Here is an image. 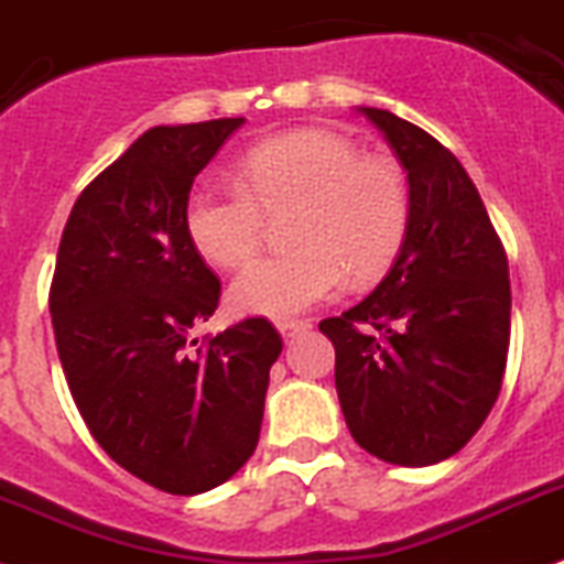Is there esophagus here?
Returning a JSON list of instances; mask_svg holds the SVG:
<instances>
[{"label":"esophagus","instance_id":"34e87169","mask_svg":"<svg viewBox=\"0 0 564 564\" xmlns=\"http://www.w3.org/2000/svg\"><path fill=\"white\" fill-rule=\"evenodd\" d=\"M311 328L307 322L302 319H285V322H276V330L282 334V339H293V336L305 334V330Z\"/></svg>","mask_w":564,"mask_h":564}]
</instances>
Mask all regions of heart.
Wrapping results in <instances>:
<instances>
[{
  "instance_id": "1",
  "label": "heart",
  "mask_w": 564,
  "mask_h": 564,
  "mask_svg": "<svg viewBox=\"0 0 564 564\" xmlns=\"http://www.w3.org/2000/svg\"><path fill=\"white\" fill-rule=\"evenodd\" d=\"M239 185H199L185 202V234L199 257L242 268L264 239V216L293 214L288 257L250 264L230 285L236 314H305L348 282L382 276L405 248L411 187L388 156H362L348 137L300 128L257 142L236 162Z\"/></svg>"
}]
</instances>
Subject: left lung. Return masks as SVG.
Segmentation results:
<instances>
[{
	"label": "left lung",
	"mask_w": 564,
	"mask_h": 564,
	"mask_svg": "<svg viewBox=\"0 0 564 564\" xmlns=\"http://www.w3.org/2000/svg\"><path fill=\"white\" fill-rule=\"evenodd\" d=\"M411 185V230L377 291L319 322L348 431L377 459L425 468L468 445L502 391L508 257L459 159L391 110L359 108Z\"/></svg>",
	"instance_id": "1"
}]
</instances>
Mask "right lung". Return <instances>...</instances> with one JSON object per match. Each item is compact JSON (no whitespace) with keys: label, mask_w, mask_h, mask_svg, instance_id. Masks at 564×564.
I'll return each mask as SVG.
<instances>
[{"label":"right lung","mask_w":564,"mask_h":564,"mask_svg":"<svg viewBox=\"0 0 564 564\" xmlns=\"http://www.w3.org/2000/svg\"><path fill=\"white\" fill-rule=\"evenodd\" d=\"M242 117L159 124L76 199L51 282L67 388L110 459L153 488L194 497L257 451L282 336L262 316L202 345L219 279L185 234V202Z\"/></svg>","instance_id":"1"}]
</instances>
